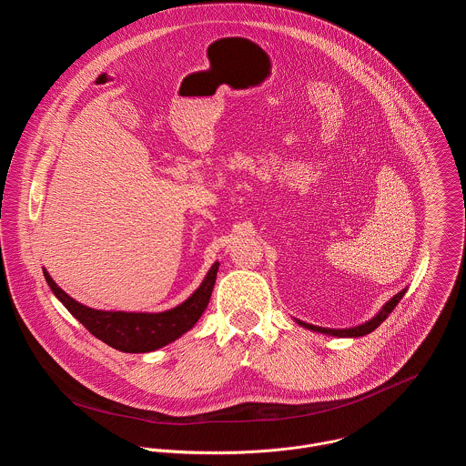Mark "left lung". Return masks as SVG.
Returning a JSON list of instances; mask_svg holds the SVG:
<instances>
[{"label":"left lung","mask_w":466,"mask_h":466,"mask_svg":"<svg viewBox=\"0 0 466 466\" xmlns=\"http://www.w3.org/2000/svg\"><path fill=\"white\" fill-rule=\"evenodd\" d=\"M404 294H406V289L400 290L397 296H393V298L380 309V312H379L375 318H370L369 321H365V323H361V325H358V327H350V329H325V327H318V325L305 323V321H301V319H296V321H298V325H301V327H305V329H309V330H314V332H321V334H329V336H336V338H360V336H365V334H369V332H373V330L393 312V309L400 303V299L404 298Z\"/></svg>","instance_id":"left-lung-1"}]
</instances>
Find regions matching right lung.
I'll list each match as a JSON object with an SVG mask.
<instances>
[{"instance_id": "obj_1", "label": "right lung", "mask_w": 466, "mask_h": 466, "mask_svg": "<svg viewBox=\"0 0 466 466\" xmlns=\"http://www.w3.org/2000/svg\"><path fill=\"white\" fill-rule=\"evenodd\" d=\"M220 262L217 260L200 287L174 309L163 312H123V310H97L86 307L69 298L44 268V277L56 296V299L69 310V314L80 321L93 336L121 352H152L161 349L187 330H191L202 318L209 305L217 271Z\"/></svg>"}]
</instances>
